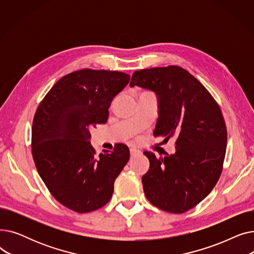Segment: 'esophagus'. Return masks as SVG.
I'll use <instances>...</instances> for the list:
<instances>
[{"label": "esophagus", "instance_id": "1", "mask_svg": "<svg viewBox=\"0 0 254 254\" xmlns=\"http://www.w3.org/2000/svg\"><path fill=\"white\" fill-rule=\"evenodd\" d=\"M129 152H130V155H131V156H136V155L141 154V151L138 150V149H136V148H130V149H129Z\"/></svg>", "mask_w": 254, "mask_h": 254}]
</instances>
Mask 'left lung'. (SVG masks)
Returning <instances> with one entry per match:
<instances>
[{
	"mask_svg": "<svg viewBox=\"0 0 254 254\" xmlns=\"http://www.w3.org/2000/svg\"><path fill=\"white\" fill-rule=\"evenodd\" d=\"M153 91L158 103L154 137L176 139V151L157 158L145 151L149 170L143 190L155 207L171 213L193 208L217 183L226 151V127L218 104L190 73L177 65L136 71L129 86Z\"/></svg>",
	"mask_w": 254,
	"mask_h": 254,
	"instance_id": "obj_1",
	"label": "left lung"
}]
</instances>
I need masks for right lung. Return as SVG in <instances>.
Wrapping results in <instances>:
<instances>
[{"label": "right lung", "mask_w": 254, "mask_h": 254, "mask_svg": "<svg viewBox=\"0 0 254 254\" xmlns=\"http://www.w3.org/2000/svg\"><path fill=\"white\" fill-rule=\"evenodd\" d=\"M128 81L123 72L75 71L51 87L35 113L32 153L37 171L57 201L75 212L108 203L128 162L127 145L98 155L89 142V128L107 123L111 102Z\"/></svg>", "instance_id": "add662e5"}]
</instances>
